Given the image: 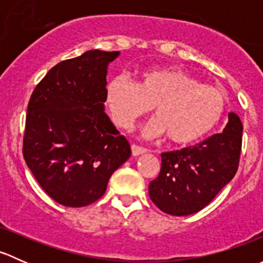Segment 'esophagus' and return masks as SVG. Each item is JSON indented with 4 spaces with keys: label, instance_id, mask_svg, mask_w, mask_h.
<instances>
[{
    "label": "esophagus",
    "instance_id": "1",
    "mask_svg": "<svg viewBox=\"0 0 263 263\" xmlns=\"http://www.w3.org/2000/svg\"><path fill=\"white\" fill-rule=\"evenodd\" d=\"M131 150H132V155H134V156H139V155H141V154L147 153L146 148L141 147V146H137V145H135V144L131 146Z\"/></svg>",
    "mask_w": 263,
    "mask_h": 263
}]
</instances>
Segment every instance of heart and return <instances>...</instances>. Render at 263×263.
Wrapping results in <instances>:
<instances>
[{
  "instance_id": "1",
  "label": "heart",
  "mask_w": 263,
  "mask_h": 263,
  "mask_svg": "<svg viewBox=\"0 0 263 263\" xmlns=\"http://www.w3.org/2000/svg\"><path fill=\"white\" fill-rule=\"evenodd\" d=\"M105 104L115 123L123 128L153 107L155 117L142 127V136L166 135L173 144L190 145L219 123L227 98L181 68L158 67L144 71L137 84L123 75L115 76L105 87Z\"/></svg>"
}]
</instances>
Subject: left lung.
Instances as JSON below:
<instances>
[{"label": "left lung", "mask_w": 263, "mask_h": 263, "mask_svg": "<svg viewBox=\"0 0 263 263\" xmlns=\"http://www.w3.org/2000/svg\"><path fill=\"white\" fill-rule=\"evenodd\" d=\"M242 135L240 118L230 112L221 134L196 146L161 154L160 173L148 184V196L156 208L187 216L208 206L237 173Z\"/></svg>", "instance_id": "8db88e82"}]
</instances>
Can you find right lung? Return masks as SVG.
<instances>
[{
  "mask_svg": "<svg viewBox=\"0 0 263 263\" xmlns=\"http://www.w3.org/2000/svg\"><path fill=\"white\" fill-rule=\"evenodd\" d=\"M119 52L87 50L50 68L28 104L23 154L55 202L82 208L104 195L131 146L104 112L108 65Z\"/></svg>",
  "mask_w": 263,
  "mask_h": 263,
  "instance_id": "obj_1",
  "label": "right lung"
}]
</instances>
